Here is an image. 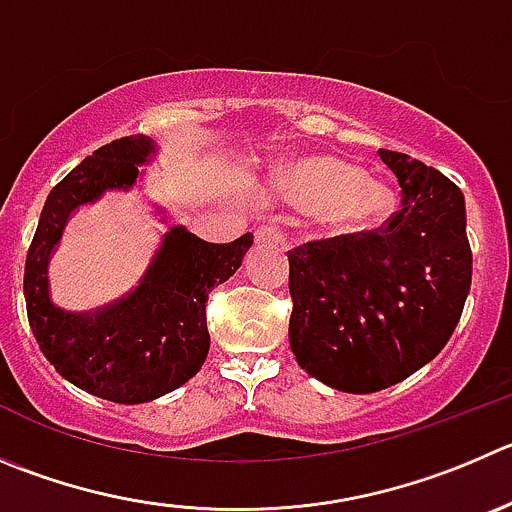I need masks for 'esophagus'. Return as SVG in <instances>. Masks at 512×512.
<instances>
[{
    "label": "esophagus",
    "instance_id": "1",
    "mask_svg": "<svg viewBox=\"0 0 512 512\" xmlns=\"http://www.w3.org/2000/svg\"><path fill=\"white\" fill-rule=\"evenodd\" d=\"M256 241L271 243V246H284L286 231L281 226H276V223H266V226L256 228Z\"/></svg>",
    "mask_w": 512,
    "mask_h": 512
}]
</instances>
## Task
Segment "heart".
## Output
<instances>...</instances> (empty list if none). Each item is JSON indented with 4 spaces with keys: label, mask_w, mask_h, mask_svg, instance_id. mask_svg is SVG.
<instances>
[{
    "label": "heart",
    "mask_w": 512,
    "mask_h": 512,
    "mask_svg": "<svg viewBox=\"0 0 512 512\" xmlns=\"http://www.w3.org/2000/svg\"><path fill=\"white\" fill-rule=\"evenodd\" d=\"M281 198L306 213H319L324 223L342 231L367 226L387 208L389 193L362 170L329 155L296 160L276 180Z\"/></svg>",
    "instance_id": "heart-1"
}]
</instances>
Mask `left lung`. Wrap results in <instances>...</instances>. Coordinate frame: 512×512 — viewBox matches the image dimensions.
<instances>
[{"label":"left lung","mask_w":512,"mask_h":512,"mask_svg":"<svg viewBox=\"0 0 512 512\" xmlns=\"http://www.w3.org/2000/svg\"><path fill=\"white\" fill-rule=\"evenodd\" d=\"M402 203L377 231L289 253V342L306 374L339 392L402 382L455 332L472 279L465 198L422 160L379 150Z\"/></svg>","instance_id":"1"}]
</instances>
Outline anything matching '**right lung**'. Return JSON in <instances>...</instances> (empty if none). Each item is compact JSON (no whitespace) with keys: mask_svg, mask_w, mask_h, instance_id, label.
Listing matches in <instances>:
<instances>
[{"mask_svg":"<svg viewBox=\"0 0 512 512\" xmlns=\"http://www.w3.org/2000/svg\"><path fill=\"white\" fill-rule=\"evenodd\" d=\"M155 155L145 135L97 148L47 196L24 264V299L42 354L75 387L95 397L140 405L196 377L211 347L206 301L213 286L236 274L253 233L208 243L183 226L165 233L140 284L92 314L60 309L50 294V259L72 211L105 191H128Z\"/></svg>","mask_w":512,"mask_h":512,"instance_id":"obj_1","label":"right lung"}]
</instances>
